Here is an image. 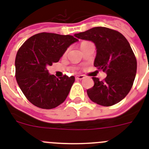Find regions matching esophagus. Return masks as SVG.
I'll return each instance as SVG.
<instances>
[{
	"instance_id": "obj_1",
	"label": "esophagus",
	"mask_w": 149,
	"mask_h": 149,
	"mask_svg": "<svg viewBox=\"0 0 149 149\" xmlns=\"http://www.w3.org/2000/svg\"><path fill=\"white\" fill-rule=\"evenodd\" d=\"M84 78V75H76L75 76L76 80H83Z\"/></svg>"
}]
</instances>
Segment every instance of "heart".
Listing matches in <instances>:
<instances>
[{
    "label": "heart",
    "instance_id": "b5f03b06",
    "mask_svg": "<svg viewBox=\"0 0 149 149\" xmlns=\"http://www.w3.org/2000/svg\"><path fill=\"white\" fill-rule=\"evenodd\" d=\"M86 43H88V42H83L82 44H81V45H84V44H86Z\"/></svg>",
    "mask_w": 149,
    "mask_h": 149
}]
</instances>
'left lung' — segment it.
Listing matches in <instances>:
<instances>
[{
  "mask_svg": "<svg viewBox=\"0 0 149 149\" xmlns=\"http://www.w3.org/2000/svg\"><path fill=\"white\" fill-rule=\"evenodd\" d=\"M77 39L93 42L96 47L95 67L107 73L104 81L93 77L87 89L91 101L101 106L119 103L131 90L136 73V60L126 38L116 30L96 27L74 34Z\"/></svg>",
  "mask_w": 149,
  "mask_h": 149,
  "instance_id": "1",
  "label": "left lung"
}]
</instances>
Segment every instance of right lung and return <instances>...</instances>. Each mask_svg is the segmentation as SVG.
Returning <instances> with one entry per match:
<instances>
[{
	"label": "right lung",
	"instance_id": "right-lung-1",
	"mask_svg": "<svg viewBox=\"0 0 149 149\" xmlns=\"http://www.w3.org/2000/svg\"><path fill=\"white\" fill-rule=\"evenodd\" d=\"M78 39L70 35L40 33L29 38L17 52L15 78L30 103L42 109H53L66 99L74 77L57 78L48 65L57 63L67 48Z\"/></svg>",
	"mask_w": 149,
	"mask_h": 149
}]
</instances>
